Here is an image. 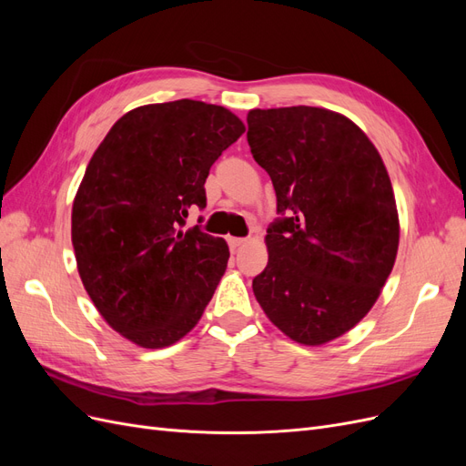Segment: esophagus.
<instances>
[{
	"instance_id": "obj_1",
	"label": "esophagus",
	"mask_w": 466,
	"mask_h": 466,
	"mask_svg": "<svg viewBox=\"0 0 466 466\" xmlns=\"http://www.w3.org/2000/svg\"><path fill=\"white\" fill-rule=\"evenodd\" d=\"M228 243H229V247H231V250L235 252V250H238V248H241L247 241H245V238H237V237H229L228 238Z\"/></svg>"
}]
</instances>
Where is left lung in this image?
I'll return each instance as SVG.
<instances>
[{
  "label": "left lung",
  "mask_w": 466,
  "mask_h": 466,
  "mask_svg": "<svg viewBox=\"0 0 466 466\" xmlns=\"http://www.w3.org/2000/svg\"><path fill=\"white\" fill-rule=\"evenodd\" d=\"M247 124L279 214L252 291L291 340L330 342L370 313L397 258L399 214L385 163L354 122L327 108H255Z\"/></svg>",
  "instance_id": "obj_1"
}]
</instances>
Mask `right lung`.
Wrapping results in <instances>:
<instances>
[{
  "mask_svg": "<svg viewBox=\"0 0 466 466\" xmlns=\"http://www.w3.org/2000/svg\"><path fill=\"white\" fill-rule=\"evenodd\" d=\"M245 132L233 112L180 98L137 106L93 153L72 209L77 270L96 311L130 342L171 346L200 320L229 247L198 225L209 167Z\"/></svg>",
  "mask_w": 466,
  "mask_h": 466,
  "instance_id": "1",
  "label": "right lung"
}]
</instances>
